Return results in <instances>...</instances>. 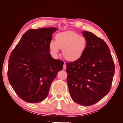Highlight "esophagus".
I'll return each instance as SVG.
<instances>
[{
	"label": "esophagus",
	"mask_w": 123,
	"mask_h": 123,
	"mask_svg": "<svg viewBox=\"0 0 123 123\" xmlns=\"http://www.w3.org/2000/svg\"><path fill=\"white\" fill-rule=\"evenodd\" d=\"M66 69V63H65V62H64V66H63V69Z\"/></svg>",
	"instance_id": "obj_1"
}]
</instances>
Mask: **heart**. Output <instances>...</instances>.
Here are the masks:
<instances>
[{"label": "heart", "instance_id": "b5f03b06", "mask_svg": "<svg viewBox=\"0 0 123 123\" xmlns=\"http://www.w3.org/2000/svg\"><path fill=\"white\" fill-rule=\"evenodd\" d=\"M87 40L84 36L77 33L68 31L58 33L55 41L52 40L49 44L51 51L57 54L59 49H62V54L67 60L75 61L80 58L86 49Z\"/></svg>", "mask_w": 123, "mask_h": 123}]
</instances>
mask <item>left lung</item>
Segmentation results:
<instances>
[{
  "instance_id": "1",
  "label": "left lung",
  "mask_w": 123,
  "mask_h": 123,
  "mask_svg": "<svg viewBox=\"0 0 123 123\" xmlns=\"http://www.w3.org/2000/svg\"><path fill=\"white\" fill-rule=\"evenodd\" d=\"M87 40L85 52L75 62H67V84L74 102L88 106L106 95L112 85L115 66L105 41L93 33L84 31Z\"/></svg>"
}]
</instances>
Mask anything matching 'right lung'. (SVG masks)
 Listing matches in <instances>:
<instances>
[{
	"label": "right lung",
	"mask_w": 123,
	"mask_h": 123,
	"mask_svg": "<svg viewBox=\"0 0 123 123\" xmlns=\"http://www.w3.org/2000/svg\"><path fill=\"white\" fill-rule=\"evenodd\" d=\"M56 28L30 29L23 34L9 59L8 77L19 97L30 103L46 98L52 82L64 62L50 54L49 44Z\"/></svg>",
	"instance_id": "obj_1"
}]
</instances>
